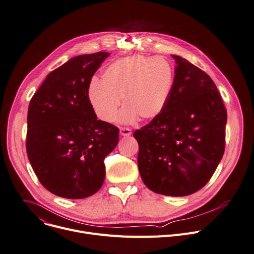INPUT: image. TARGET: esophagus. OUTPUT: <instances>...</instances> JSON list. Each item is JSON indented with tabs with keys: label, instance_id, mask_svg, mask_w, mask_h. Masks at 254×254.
Segmentation results:
<instances>
[{
	"label": "esophagus",
	"instance_id": "obj_1",
	"mask_svg": "<svg viewBox=\"0 0 254 254\" xmlns=\"http://www.w3.org/2000/svg\"><path fill=\"white\" fill-rule=\"evenodd\" d=\"M120 133L123 136H129L131 134V129L128 127H121L120 128Z\"/></svg>",
	"mask_w": 254,
	"mask_h": 254
}]
</instances>
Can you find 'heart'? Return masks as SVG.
<instances>
[{"instance_id":"1","label":"heart","mask_w":254,"mask_h":254,"mask_svg":"<svg viewBox=\"0 0 254 254\" xmlns=\"http://www.w3.org/2000/svg\"><path fill=\"white\" fill-rule=\"evenodd\" d=\"M174 68L161 57L133 56L108 64L101 82L92 81L87 97L96 117L113 123L118 117L121 100L125 108L121 121H152L164 110L174 85Z\"/></svg>"}]
</instances>
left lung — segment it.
<instances>
[{
	"label": "left lung",
	"instance_id": "left-lung-1",
	"mask_svg": "<svg viewBox=\"0 0 254 254\" xmlns=\"http://www.w3.org/2000/svg\"><path fill=\"white\" fill-rule=\"evenodd\" d=\"M174 85L164 110L133 136L137 166L152 191L184 196L203 188L225 151L227 110L211 79L178 56Z\"/></svg>",
	"mask_w": 254,
	"mask_h": 254
}]
</instances>
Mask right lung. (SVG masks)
<instances>
[{"mask_svg": "<svg viewBox=\"0 0 254 254\" xmlns=\"http://www.w3.org/2000/svg\"><path fill=\"white\" fill-rule=\"evenodd\" d=\"M100 52L68 60L51 72L30 100L26 151L42 186L71 199L97 192L105 157L119 143V128L98 121L87 88L101 63Z\"/></svg>", "mask_w": 254, "mask_h": 254, "instance_id": "add662e5", "label": "right lung"}]
</instances>
